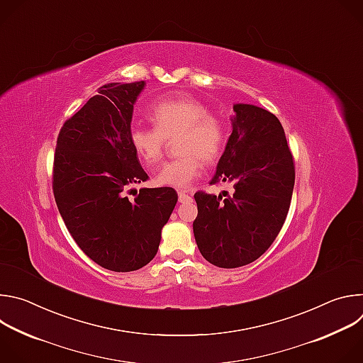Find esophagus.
Instances as JSON below:
<instances>
[{
  "label": "esophagus",
  "mask_w": 363,
  "mask_h": 363,
  "mask_svg": "<svg viewBox=\"0 0 363 363\" xmlns=\"http://www.w3.org/2000/svg\"><path fill=\"white\" fill-rule=\"evenodd\" d=\"M178 199H179V202H181V203L191 202V201H192V195H189V194H186V192L181 191V192H178Z\"/></svg>",
  "instance_id": "obj_1"
}]
</instances>
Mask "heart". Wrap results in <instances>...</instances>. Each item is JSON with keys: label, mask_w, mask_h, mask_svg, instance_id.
<instances>
[{"label": "heart", "mask_w": 363, "mask_h": 363, "mask_svg": "<svg viewBox=\"0 0 363 363\" xmlns=\"http://www.w3.org/2000/svg\"><path fill=\"white\" fill-rule=\"evenodd\" d=\"M155 128L133 126L129 132L130 146L146 165H157L164 153L167 139L177 140L181 157L164 164L153 177L158 186L186 189L199 177L203 164H214L221 155L225 129L220 119L210 115L202 101L186 96H169L150 109Z\"/></svg>", "instance_id": "1"}]
</instances>
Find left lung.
<instances>
[{
	"instance_id": "1",
	"label": "left lung",
	"mask_w": 363,
	"mask_h": 363,
	"mask_svg": "<svg viewBox=\"0 0 363 363\" xmlns=\"http://www.w3.org/2000/svg\"><path fill=\"white\" fill-rule=\"evenodd\" d=\"M233 132L210 184L234 192H196L194 237L206 262L237 269L255 262L280 233L293 195L294 164L280 121L269 111L235 103Z\"/></svg>"
}]
</instances>
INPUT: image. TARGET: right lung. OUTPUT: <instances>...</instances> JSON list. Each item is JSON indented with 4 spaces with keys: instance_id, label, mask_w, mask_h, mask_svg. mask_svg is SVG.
<instances>
[{
    "instance_id": "1",
    "label": "right lung",
    "mask_w": 363,
    "mask_h": 363,
    "mask_svg": "<svg viewBox=\"0 0 363 363\" xmlns=\"http://www.w3.org/2000/svg\"><path fill=\"white\" fill-rule=\"evenodd\" d=\"M145 86L99 87L63 125L55 155L53 192L69 233L94 263L118 273L139 270L157 255L178 201L172 188L133 189L147 179L129 140L133 105Z\"/></svg>"
}]
</instances>
